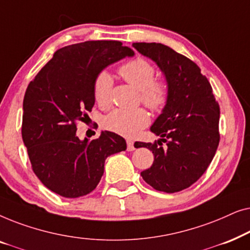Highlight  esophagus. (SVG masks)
<instances>
[{
    "instance_id": "obj_1",
    "label": "esophagus",
    "mask_w": 250,
    "mask_h": 250,
    "mask_svg": "<svg viewBox=\"0 0 250 250\" xmlns=\"http://www.w3.org/2000/svg\"><path fill=\"white\" fill-rule=\"evenodd\" d=\"M126 143H127V151H133V150L135 149L134 142H133L132 140H127V141H126Z\"/></svg>"
}]
</instances>
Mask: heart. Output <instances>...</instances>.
Here are the masks:
<instances>
[{"mask_svg": "<svg viewBox=\"0 0 250 250\" xmlns=\"http://www.w3.org/2000/svg\"><path fill=\"white\" fill-rule=\"evenodd\" d=\"M118 73L124 80L139 90V100L153 111H162L169 99L168 84L164 80H155L156 69L153 64L143 58H135L122 64ZM112 78L107 71H100L93 84V97L101 108L111 104ZM150 117L145 109L132 110L116 109L105 117L104 125L109 131L119 135L134 138L146 127Z\"/></svg>", "mask_w": 250, "mask_h": 250, "instance_id": "1", "label": "heart"}]
</instances>
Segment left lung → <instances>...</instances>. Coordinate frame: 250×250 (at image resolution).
<instances>
[{"label":"left lung","instance_id":"left-lung-1","mask_svg":"<svg viewBox=\"0 0 250 250\" xmlns=\"http://www.w3.org/2000/svg\"><path fill=\"white\" fill-rule=\"evenodd\" d=\"M133 46L158 64L169 87L168 102L150 128L162 139L136 146L155 156L141 176L153 189L179 192L197 182L214 158L220 142V105L207 77L189 58L160 43Z\"/></svg>","mask_w":250,"mask_h":250}]
</instances>
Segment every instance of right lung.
Segmentation results:
<instances>
[{"instance_id": "add662e5", "label": "right lung", "mask_w": 250, "mask_h": 250, "mask_svg": "<svg viewBox=\"0 0 250 250\" xmlns=\"http://www.w3.org/2000/svg\"><path fill=\"white\" fill-rule=\"evenodd\" d=\"M134 52L119 41H86L56 51L30 82L23 98L21 135L33 172L53 192L78 198L93 191L108 156L126 150L112 132L81 141L77 122L94 105L97 75Z\"/></svg>"}]
</instances>
